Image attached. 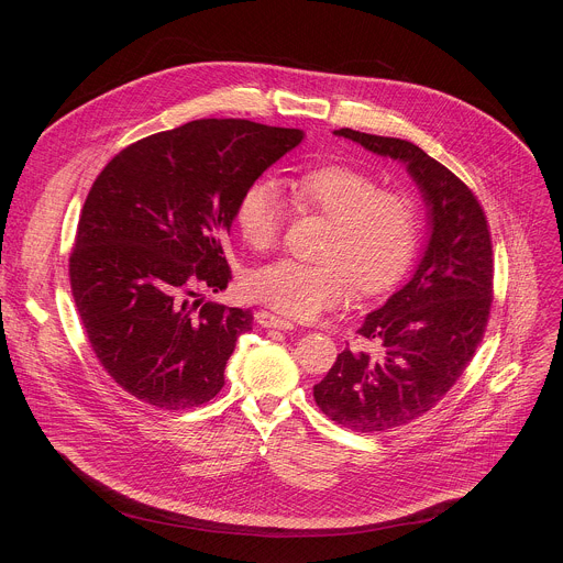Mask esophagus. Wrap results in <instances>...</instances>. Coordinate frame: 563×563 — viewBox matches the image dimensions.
Masks as SVG:
<instances>
[{
  "label": "esophagus",
  "instance_id": "obj_1",
  "mask_svg": "<svg viewBox=\"0 0 563 563\" xmlns=\"http://www.w3.org/2000/svg\"><path fill=\"white\" fill-rule=\"evenodd\" d=\"M256 323L261 325V328H274V330H294V323L291 320H287V318H280V316H276V313H272V311H267V309H261V311H256Z\"/></svg>",
  "mask_w": 563,
  "mask_h": 563
}]
</instances>
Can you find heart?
Masks as SVG:
<instances>
[{"label": "heart", "mask_w": 563, "mask_h": 563, "mask_svg": "<svg viewBox=\"0 0 563 563\" xmlns=\"http://www.w3.org/2000/svg\"><path fill=\"white\" fill-rule=\"evenodd\" d=\"M296 209L332 220L323 240V263L283 258L254 269L245 289L258 302L291 316L316 318L347 302L356 287L365 296L389 291L415 263L421 235L419 207L406 191L383 189L378 178L350 165H320L291 180ZM287 207L269 178L240 191L233 222L243 243L272 250Z\"/></svg>", "instance_id": "b5f03b06"}]
</instances>
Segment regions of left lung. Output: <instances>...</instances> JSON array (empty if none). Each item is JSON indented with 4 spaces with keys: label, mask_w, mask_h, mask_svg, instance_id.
<instances>
[{
    "label": "left lung",
    "mask_w": 563,
    "mask_h": 563,
    "mask_svg": "<svg viewBox=\"0 0 563 563\" xmlns=\"http://www.w3.org/2000/svg\"><path fill=\"white\" fill-rule=\"evenodd\" d=\"M336 135L406 163L430 207L432 235L412 280L367 313L358 336L313 385L316 406L354 432H387L430 412L470 365L493 307V238L472 189L408 140L341 129Z\"/></svg>",
    "instance_id": "8db88e82"
}]
</instances>
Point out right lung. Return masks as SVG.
I'll list each match as a JSON object with an SVG mask.
<instances>
[{
	"instance_id": "1",
	"label": "right lung",
	"mask_w": 563,
	"mask_h": 563,
	"mask_svg": "<svg viewBox=\"0 0 563 563\" xmlns=\"http://www.w3.org/2000/svg\"><path fill=\"white\" fill-rule=\"evenodd\" d=\"M302 131L252 120H194L122 148L79 213L68 280L89 343L142 404L198 408L224 385L250 309L200 302L231 280L235 200Z\"/></svg>"
}]
</instances>
